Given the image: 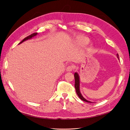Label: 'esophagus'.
I'll return each instance as SVG.
<instances>
[{
	"instance_id": "esophagus-1",
	"label": "esophagus",
	"mask_w": 130,
	"mask_h": 130,
	"mask_svg": "<svg viewBox=\"0 0 130 130\" xmlns=\"http://www.w3.org/2000/svg\"><path fill=\"white\" fill-rule=\"evenodd\" d=\"M74 69V66L72 65L68 66L66 68V70L67 72H71Z\"/></svg>"
}]
</instances>
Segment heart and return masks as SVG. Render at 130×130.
<instances>
[{"instance_id": "obj_1", "label": "heart", "mask_w": 130, "mask_h": 130, "mask_svg": "<svg viewBox=\"0 0 130 130\" xmlns=\"http://www.w3.org/2000/svg\"><path fill=\"white\" fill-rule=\"evenodd\" d=\"M89 42V40L86 37H83L81 39H80V43L81 44H84V45H86Z\"/></svg>"}]
</instances>
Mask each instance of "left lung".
I'll list each match as a JSON object with an SVG mask.
<instances>
[{"mask_svg": "<svg viewBox=\"0 0 130 130\" xmlns=\"http://www.w3.org/2000/svg\"><path fill=\"white\" fill-rule=\"evenodd\" d=\"M117 57L118 58V54H117ZM74 77H75V88L76 89V92L77 94V95L78 97L80 98V99H81L82 100H83L84 101L87 102V103H92V102L89 101L85 99V98L82 96L81 95V94L80 92V80H79V77H78V75L77 73H75L74 74Z\"/></svg>", "mask_w": 130, "mask_h": 130, "instance_id": "1", "label": "left lung"}]
</instances>
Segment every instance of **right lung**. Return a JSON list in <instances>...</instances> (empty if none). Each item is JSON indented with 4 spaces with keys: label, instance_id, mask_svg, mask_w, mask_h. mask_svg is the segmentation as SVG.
Here are the masks:
<instances>
[{
    "label": "right lung",
    "instance_id": "obj_1",
    "mask_svg": "<svg viewBox=\"0 0 130 130\" xmlns=\"http://www.w3.org/2000/svg\"><path fill=\"white\" fill-rule=\"evenodd\" d=\"M37 32H35V33H33V34H31L30 35H29V36H27L26 37H25V38L24 39V40H23L21 42H20V43H22L23 42H24V41H26V40H29V39H30V38H31L32 37L35 36H36V35H37Z\"/></svg>",
    "mask_w": 130,
    "mask_h": 130
}]
</instances>
